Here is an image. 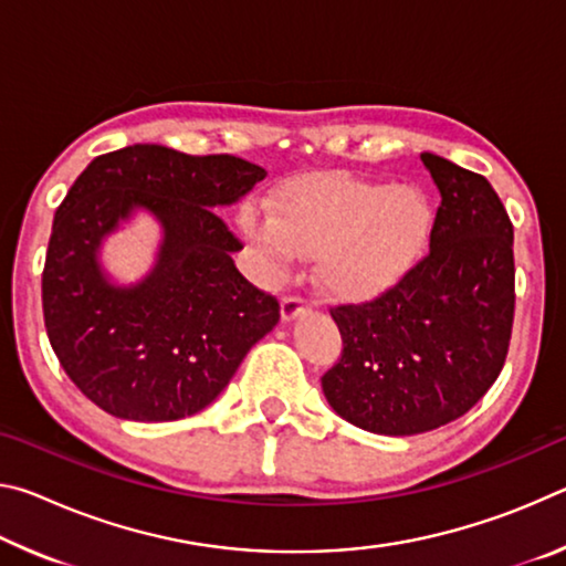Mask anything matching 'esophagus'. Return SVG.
Returning <instances> with one entry per match:
<instances>
[{
	"label": "esophagus",
	"mask_w": 566,
	"mask_h": 566,
	"mask_svg": "<svg viewBox=\"0 0 566 566\" xmlns=\"http://www.w3.org/2000/svg\"><path fill=\"white\" fill-rule=\"evenodd\" d=\"M310 312V304H306L302 296H284L282 300V319L284 322H294L296 317Z\"/></svg>",
	"instance_id": "obj_1"
}]
</instances>
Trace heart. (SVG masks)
I'll use <instances>...</instances> for the list:
<instances>
[{
    "label": "heart",
    "mask_w": 566,
    "mask_h": 566,
    "mask_svg": "<svg viewBox=\"0 0 566 566\" xmlns=\"http://www.w3.org/2000/svg\"><path fill=\"white\" fill-rule=\"evenodd\" d=\"M239 222L280 272L296 256H319L322 290L367 304L415 272L434 232V209L415 185L306 171L274 189L272 217L244 209Z\"/></svg>",
    "instance_id": "b5f03b06"
}]
</instances>
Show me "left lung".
<instances>
[{"label":"left lung","mask_w":566,"mask_h":566,"mask_svg":"<svg viewBox=\"0 0 566 566\" xmlns=\"http://www.w3.org/2000/svg\"><path fill=\"white\" fill-rule=\"evenodd\" d=\"M442 195L429 254L395 292L332 306L342 357L324 397L375 434L432 432L467 415L504 367L514 322V229L482 175L424 151Z\"/></svg>","instance_id":"8db88e82"}]
</instances>
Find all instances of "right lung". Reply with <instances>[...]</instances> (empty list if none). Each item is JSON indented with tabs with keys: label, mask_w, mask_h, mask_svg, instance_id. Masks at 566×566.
Segmentation results:
<instances>
[{
	"label": "right lung",
	"mask_w": 566,
	"mask_h": 566,
	"mask_svg": "<svg viewBox=\"0 0 566 566\" xmlns=\"http://www.w3.org/2000/svg\"><path fill=\"white\" fill-rule=\"evenodd\" d=\"M264 177L232 155L132 145L92 159L66 191L42 272L44 327L66 377L107 415H197L280 322L276 296L239 274L232 252L242 242L214 212ZM134 208H147L166 237L156 270L119 287L98 247Z\"/></svg>",
	"instance_id": "obj_1"
}]
</instances>
